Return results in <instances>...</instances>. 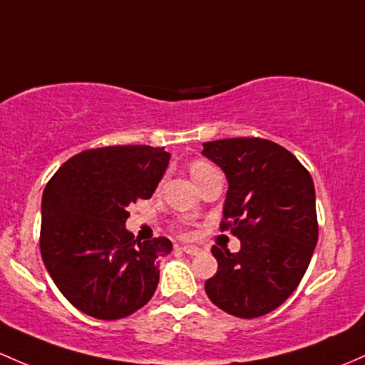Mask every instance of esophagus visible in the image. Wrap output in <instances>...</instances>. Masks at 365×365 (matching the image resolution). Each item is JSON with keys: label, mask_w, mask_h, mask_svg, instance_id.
<instances>
[{"label": "esophagus", "mask_w": 365, "mask_h": 365, "mask_svg": "<svg viewBox=\"0 0 365 365\" xmlns=\"http://www.w3.org/2000/svg\"><path fill=\"white\" fill-rule=\"evenodd\" d=\"M182 251H183V253L194 256V255L201 253V247H197V246H182Z\"/></svg>", "instance_id": "obj_1"}]
</instances>
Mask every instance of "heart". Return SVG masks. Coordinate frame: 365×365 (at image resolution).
<instances>
[{
  "label": "heart",
  "mask_w": 365,
  "mask_h": 365,
  "mask_svg": "<svg viewBox=\"0 0 365 365\" xmlns=\"http://www.w3.org/2000/svg\"><path fill=\"white\" fill-rule=\"evenodd\" d=\"M189 170H190L192 178H194V182L197 183L199 180H201L204 175L210 173V171H211V170H215V168L211 166L210 163H206V161H194V163L190 164Z\"/></svg>",
  "instance_id": "obj_1"
}]
</instances>
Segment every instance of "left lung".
Wrapping results in <instances>:
<instances>
[{
    "label": "left lung",
    "instance_id": "8db88e82",
    "mask_svg": "<svg viewBox=\"0 0 365 365\" xmlns=\"http://www.w3.org/2000/svg\"><path fill=\"white\" fill-rule=\"evenodd\" d=\"M202 147L228 180L220 228L241 241L237 253L213 246L218 270L204 289L227 314L262 317L293 294L314 255V182L289 150L270 140L225 138Z\"/></svg>",
    "mask_w": 365,
    "mask_h": 365
}]
</instances>
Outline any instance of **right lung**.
<instances>
[{"label": "right lung", "mask_w": 365, "mask_h": 365, "mask_svg": "<svg viewBox=\"0 0 365 365\" xmlns=\"http://www.w3.org/2000/svg\"><path fill=\"white\" fill-rule=\"evenodd\" d=\"M150 145L83 150L58 168L41 202L39 250L60 293L83 314L128 317L154 296L166 237L138 241L124 223L128 206L150 199L170 163Z\"/></svg>", "instance_id": "add662e5"}]
</instances>
